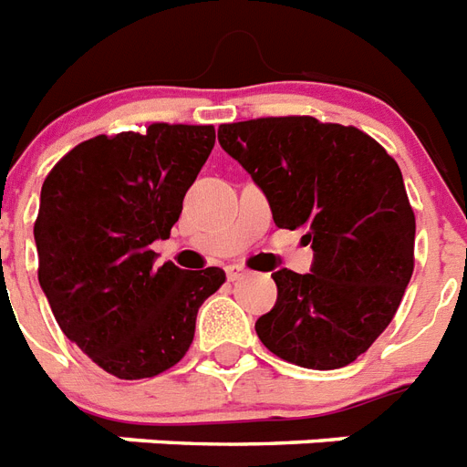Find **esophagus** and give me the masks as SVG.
Instances as JSON below:
<instances>
[{
  "label": "esophagus",
  "instance_id": "34e87169",
  "mask_svg": "<svg viewBox=\"0 0 467 467\" xmlns=\"http://www.w3.org/2000/svg\"><path fill=\"white\" fill-rule=\"evenodd\" d=\"M226 277H229L231 282L245 277V267H241V265H229V267H226Z\"/></svg>",
  "mask_w": 467,
  "mask_h": 467
}]
</instances>
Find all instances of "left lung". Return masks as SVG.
<instances>
[{
	"label": "left lung",
	"instance_id": "obj_1",
	"mask_svg": "<svg viewBox=\"0 0 467 467\" xmlns=\"http://www.w3.org/2000/svg\"><path fill=\"white\" fill-rule=\"evenodd\" d=\"M219 144L270 202L279 229L304 231L311 272H272L277 304L255 333L304 368L352 364L393 320L415 270V212L393 156L368 134L308 115L219 128Z\"/></svg>",
	"mask_w": 467,
	"mask_h": 467
}]
</instances>
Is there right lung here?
Returning a JSON list of instances; mask_svg holds the SVG:
<instances>
[{
    "label": "right lung",
    "mask_w": 467,
    "mask_h": 467,
    "mask_svg": "<svg viewBox=\"0 0 467 467\" xmlns=\"http://www.w3.org/2000/svg\"><path fill=\"white\" fill-rule=\"evenodd\" d=\"M212 125L154 122L99 134L59 159L40 190L38 282L62 333L103 371L134 381L175 367L223 270L156 267L182 197L214 147Z\"/></svg>",
    "instance_id": "add662e5"
}]
</instances>
